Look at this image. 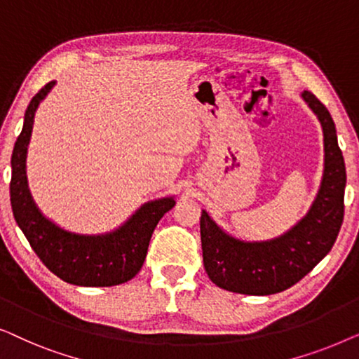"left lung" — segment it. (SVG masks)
Returning a JSON list of instances; mask_svg holds the SVG:
<instances>
[{"label": "left lung", "instance_id": "1", "mask_svg": "<svg viewBox=\"0 0 359 359\" xmlns=\"http://www.w3.org/2000/svg\"><path fill=\"white\" fill-rule=\"evenodd\" d=\"M302 97L323 129L325 170L311 210L287 233L269 242H242L224 233L208 212L201 214V243L205 273L215 286L250 296L281 292L301 281L330 252L345 214V160L330 112L316 95Z\"/></svg>", "mask_w": 359, "mask_h": 359}]
</instances>
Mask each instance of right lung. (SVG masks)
<instances>
[{"mask_svg":"<svg viewBox=\"0 0 359 359\" xmlns=\"http://www.w3.org/2000/svg\"><path fill=\"white\" fill-rule=\"evenodd\" d=\"M53 81L41 88L29 102L24 126L11 156V208L14 219L41 262L63 281L76 286H116L127 283L145 262L151 233L160 219L175 205L173 198L149 203L107 235H76L53 225L39 212L29 194L26 151L31 139L34 114Z\"/></svg>","mask_w":359,"mask_h":359,"instance_id":"right-lung-1","label":"right lung"}]
</instances>
